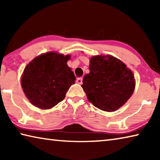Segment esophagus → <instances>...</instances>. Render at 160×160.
<instances>
[{"instance_id":"obj_1","label":"esophagus","mask_w":160,"mask_h":160,"mask_svg":"<svg viewBox=\"0 0 160 160\" xmlns=\"http://www.w3.org/2000/svg\"><path fill=\"white\" fill-rule=\"evenodd\" d=\"M76 82H77L78 84H79V85H82V78H78L77 80H76Z\"/></svg>"}]
</instances>
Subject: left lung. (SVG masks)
<instances>
[{
    "label": "left lung",
    "instance_id": "8db88e82",
    "mask_svg": "<svg viewBox=\"0 0 160 160\" xmlns=\"http://www.w3.org/2000/svg\"><path fill=\"white\" fill-rule=\"evenodd\" d=\"M90 73L82 88L89 101L104 112H114L128 101L135 89L132 71L112 56H95L90 60Z\"/></svg>",
    "mask_w": 160,
    "mask_h": 160
}]
</instances>
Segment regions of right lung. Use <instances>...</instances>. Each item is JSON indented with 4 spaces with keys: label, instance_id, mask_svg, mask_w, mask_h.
Listing matches in <instances>:
<instances>
[{
    "label": "right lung",
    "instance_id": "obj_1",
    "mask_svg": "<svg viewBox=\"0 0 160 160\" xmlns=\"http://www.w3.org/2000/svg\"><path fill=\"white\" fill-rule=\"evenodd\" d=\"M70 58V55L48 52L38 56L27 65L21 85L34 106L48 109L64 99L76 79L67 65Z\"/></svg>",
    "mask_w": 160,
    "mask_h": 160
}]
</instances>
